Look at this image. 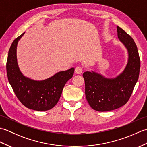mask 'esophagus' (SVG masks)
Segmentation results:
<instances>
[{"label":"esophagus","mask_w":147,"mask_h":147,"mask_svg":"<svg viewBox=\"0 0 147 147\" xmlns=\"http://www.w3.org/2000/svg\"><path fill=\"white\" fill-rule=\"evenodd\" d=\"M83 72V67L81 65H78L75 68V73L76 74H81Z\"/></svg>","instance_id":"obj_1"}]
</instances>
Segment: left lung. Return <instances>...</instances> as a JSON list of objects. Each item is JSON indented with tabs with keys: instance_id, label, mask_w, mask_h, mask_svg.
<instances>
[{
	"instance_id": "left-lung-1",
	"label": "left lung",
	"mask_w": 147,
	"mask_h": 147,
	"mask_svg": "<svg viewBox=\"0 0 147 147\" xmlns=\"http://www.w3.org/2000/svg\"><path fill=\"white\" fill-rule=\"evenodd\" d=\"M117 36L128 51L129 59L123 73L114 79L105 78L95 72H85L86 98L93 109L100 112L119 108L128 102L138 80L140 59L133 39L119 26Z\"/></svg>"
}]
</instances>
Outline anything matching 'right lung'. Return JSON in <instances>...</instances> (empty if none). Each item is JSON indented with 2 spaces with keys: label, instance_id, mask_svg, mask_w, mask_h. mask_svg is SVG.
I'll return each instance as SVG.
<instances>
[{
  "label": "right lung",
  "instance_id": "1",
  "mask_svg": "<svg viewBox=\"0 0 147 147\" xmlns=\"http://www.w3.org/2000/svg\"><path fill=\"white\" fill-rule=\"evenodd\" d=\"M24 33L12 43L6 63L9 82L19 100L26 107L38 111L50 110L57 104L62 90L73 77L74 68L59 72L43 81H34L24 77L19 69L16 59L18 42Z\"/></svg>",
  "mask_w": 147,
  "mask_h": 147
}]
</instances>
